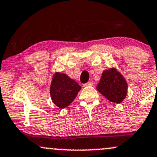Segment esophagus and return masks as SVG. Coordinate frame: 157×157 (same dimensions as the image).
Here are the masks:
<instances>
[{
	"mask_svg": "<svg viewBox=\"0 0 157 157\" xmlns=\"http://www.w3.org/2000/svg\"><path fill=\"white\" fill-rule=\"evenodd\" d=\"M93 82H88V83H86V84H84V86H93Z\"/></svg>",
	"mask_w": 157,
	"mask_h": 157,
	"instance_id": "obj_1",
	"label": "esophagus"
}]
</instances>
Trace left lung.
Returning <instances> with one entry per match:
<instances>
[{
    "mask_svg": "<svg viewBox=\"0 0 157 157\" xmlns=\"http://www.w3.org/2000/svg\"><path fill=\"white\" fill-rule=\"evenodd\" d=\"M96 89L110 101L120 104L126 98L128 84L117 69L111 67L104 71Z\"/></svg>",
    "mask_w": 157,
    "mask_h": 157,
    "instance_id": "1",
    "label": "left lung"
}]
</instances>
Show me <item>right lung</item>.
Listing matches in <instances>:
<instances>
[{
	"label": "right lung",
	"mask_w": 157,
	"mask_h": 157,
	"mask_svg": "<svg viewBox=\"0 0 157 157\" xmlns=\"http://www.w3.org/2000/svg\"><path fill=\"white\" fill-rule=\"evenodd\" d=\"M81 86L67 74L56 72L51 81L49 94L52 102L59 108H65L73 102Z\"/></svg>",
	"instance_id": "obj_1"
}]
</instances>
